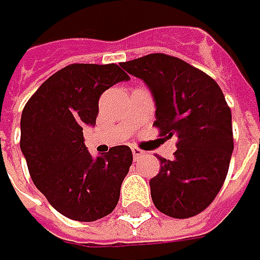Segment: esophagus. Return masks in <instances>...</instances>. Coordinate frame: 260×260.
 I'll use <instances>...</instances> for the list:
<instances>
[{"label":"esophagus","mask_w":260,"mask_h":260,"mask_svg":"<svg viewBox=\"0 0 260 260\" xmlns=\"http://www.w3.org/2000/svg\"><path fill=\"white\" fill-rule=\"evenodd\" d=\"M132 152H133V156H135V159H139V157H142V156L145 155V152H143L142 149L136 147V146H133V147H132Z\"/></svg>","instance_id":"34e87169"}]
</instances>
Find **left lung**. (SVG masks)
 Returning a JSON list of instances; mask_svg holds the SVG:
<instances>
[{"label": "left lung", "mask_w": 260, "mask_h": 260, "mask_svg": "<svg viewBox=\"0 0 260 260\" xmlns=\"http://www.w3.org/2000/svg\"><path fill=\"white\" fill-rule=\"evenodd\" d=\"M121 66L150 88L159 136L178 137L175 157L159 156L160 171L150 179L153 204L174 218L200 214L224 184L235 147L232 111L223 91L205 72L165 53Z\"/></svg>", "instance_id": "left-lung-1"}]
</instances>
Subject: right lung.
<instances>
[{"label":"right lung","instance_id":"obj_1","mask_svg":"<svg viewBox=\"0 0 260 260\" xmlns=\"http://www.w3.org/2000/svg\"><path fill=\"white\" fill-rule=\"evenodd\" d=\"M130 76L115 63H72L46 79L21 114L20 147L50 205L68 218L95 221L113 213L133 162L128 146L94 159L84 125H95L101 94Z\"/></svg>","mask_w":260,"mask_h":260}]
</instances>
